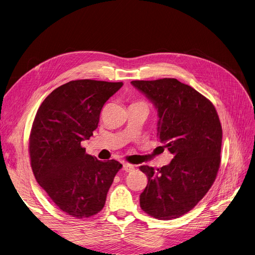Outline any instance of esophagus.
<instances>
[{
    "label": "esophagus",
    "mask_w": 255,
    "mask_h": 255,
    "mask_svg": "<svg viewBox=\"0 0 255 255\" xmlns=\"http://www.w3.org/2000/svg\"><path fill=\"white\" fill-rule=\"evenodd\" d=\"M123 170L125 172H132L134 170V166L131 165V164H128V163H124L123 164Z\"/></svg>",
    "instance_id": "1"
}]
</instances>
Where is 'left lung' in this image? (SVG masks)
I'll return each instance as SVG.
<instances>
[{
  "mask_svg": "<svg viewBox=\"0 0 255 255\" xmlns=\"http://www.w3.org/2000/svg\"><path fill=\"white\" fill-rule=\"evenodd\" d=\"M131 84L153 104L157 138L174 155L160 169L139 168L148 179L140 206L155 219H177L192 210L217 177L223 136L218 113L198 91L175 78Z\"/></svg>",
  "mask_w": 255,
  "mask_h": 255,
  "instance_id": "left-lung-1",
  "label": "left lung"
}]
</instances>
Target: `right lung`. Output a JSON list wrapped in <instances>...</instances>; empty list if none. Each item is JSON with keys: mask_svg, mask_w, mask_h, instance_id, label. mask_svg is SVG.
I'll list each match as a JSON object with an SVG mask.
<instances>
[{"mask_svg": "<svg viewBox=\"0 0 255 255\" xmlns=\"http://www.w3.org/2000/svg\"><path fill=\"white\" fill-rule=\"evenodd\" d=\"M123 82L90 79L65 83L37 110L29 137L31 168L39 186L64 213L78 219L103 210L119 161L99 160L81 141L98 128L106 102Z\"/></svg>", "mask_w": 255, "mask_h": 255, "instance_id": "right-lung-1", "label": "right lung"}]
</instances>
